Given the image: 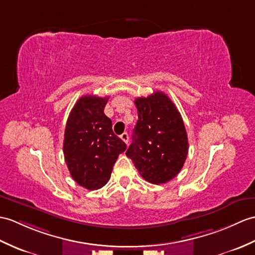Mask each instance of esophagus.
<instances>
[{"label":"esophagus","mask_w":255,"mask_h":255,"mask_svg":"<svg viewBox=\"0 0 255 255\" xmlns=\"http://www.w3.org/2000/svg\"><path fill=\"white\" fill-rule=\"evenodd\" d=\"M121 139L125 142V143H127L128 144V141H129V135H128V133L127 132H123L122 134H121Z\"/></svg>","instance_id":"1"}]
</instances>
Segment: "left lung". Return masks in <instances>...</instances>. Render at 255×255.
<instances>
[{
	"instance_id": "8db88e82",
	"label": "left lung",
	"mask_w": 255,
	"mask_h": 255,
	"mask_svg": "<svg viewBox=\"0 0 255 255\" xmlns=\"http://www.w3.org/2000/svg\"><path fill=\"white\" fill-rule=\"evenodd\" d=\"M138 122L126 155L140 175L154 185L178 175L188 154V137L182 117L171 100L156 91L134 100Z\"/></svg>"
}]
</instances>
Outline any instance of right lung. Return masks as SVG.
<instances>
[{
  "label": "right lung",
  "instance_id": "1",
  "mask_svg": "<svg viewBox=\"0 0 255 255\" xmlns=\"http://www.w3.org/2000/svg\"><path fill=\"white\" fill-rule=\"evenodd\" d=\"M109 97L85 96L68 116L64 134V157L73 179L88 190L106 185L126 143L112 130L104 114Z\"/></svg>",
  "mask_w": 255,
  "mask_h": 255
}]
</instances>
